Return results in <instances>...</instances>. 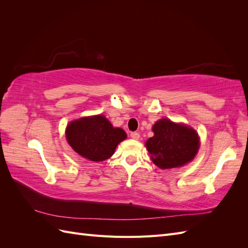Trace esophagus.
<instances>
[{
	"mask_svg": "<svg viewBox=\"0 0 248 248\" xmlns=\"http://www.w3.org/2000/svg\"><path fill=\"white\" fill-rule=\"evenodd\" d=\"M130 137L133 140H139L140 139V133L139 132H131L130 133Z\"/></svg>",
	"mask_w": 248,
	"mask_h": 248,
	"instance_id": "34e87169",
	"label": "esophagus"
}]
</instances>
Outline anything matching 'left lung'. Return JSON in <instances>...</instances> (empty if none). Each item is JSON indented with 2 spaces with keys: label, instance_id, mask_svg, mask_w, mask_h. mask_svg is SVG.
I'll return each instance as SVG.
<instances>
[{
  "label": "left lung",
  "instance_id": "1",
  "mask_svg": "<svg viewBox=\"0 0 248 248\" xmlns=\"http://www.w3.org/2000/svg\"><path fill=\"white\" fill-rule=\"evenodd\" d=\"M152 130L154 136L146 141V147L151 160L158 168L182 167L197 155L200 138L191 127L163 118L153 125Z\"/></svg>",
  "mask_w": 248,
  "mask_h": 248
}]
</instances>
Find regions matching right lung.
I'll return each mask as SVG.
<instances>
[{
	"instance_id": "add662e5",
	"label": "right lung",
	"mask_w": 248,
	"mask_h": 248,
	"mask_svg": "<svg viewBox=\"0 0 248 248\" xmlns=\"http://www.w3.org/2000/svg\"><path fill=\"white\" fill-rule=\"evenodd\" d=\"M126 137L122 128H116L102 115L80 118L66 127L70 147L78 155L96 162L108 159Z\"/></svg>"
}]
</instances>
